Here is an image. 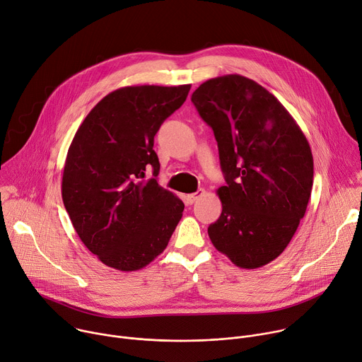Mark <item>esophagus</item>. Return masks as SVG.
<instances>
[{"mask_svg": "<svg viewBox=\"0 0 362 362\" xmlns=\"http://www.w3.org/2000/svg\"><path fill=\"white\" fill-rule=\"evenodd\" d=\"M205 193V190L204 189H201V190H198V192H194V193H190V194H187L186 196V199H187V204H194L196 201H198L201 196Z\"/></svg>", "mask_w": 362, "mask_h": 362, "instance_id": "obj_1", "label": "esophagus"}]
</instances>
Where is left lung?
<instances>
[{
  "label": "left lung",
  "mask_w": 362,
  "mask_h": 362,
  "mask_svg": "<svg viewBox=\"0 0 362 362\" xmlns=\"http://www.w3.org/2000/svg\"><path fill=\"white\" fill-rule=\"evenodd\" d=\"M192 103L214 129L226 186L216 192L214 247L241 269L277 258L305 216L313 157L303 131L277 98L252 79L225 75L204 82Z\"/></svg>",
  "instance_id": "1"
}]
</instances>
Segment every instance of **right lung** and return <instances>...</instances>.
<instances>
[{
	"label": "right lung",
	"instance_id": "obj_1",
	"mask_svg": "<svg viewBox=\"0 0 362 362\" xmlns=\"http://www.w3.org/2000/svg\"><path fill=\"white\" fill-rule=\"evenodd\" d=\"M189 90L190 85L119 88L90 110L71 143L62 199L81 241L108 267H146L182 219L183 202L156 180L153 146ZM148 170L153 177L146 181Z\"/></svg>",
	"mask_w": 362,
	"mask_h": 362
}]
</instances>
